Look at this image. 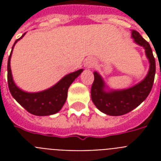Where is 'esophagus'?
<instances>
[{
    "mask_svg": "<svg viewBox=\"0 0 161 161\" xmlns=\"http://www.w3.org/2000/svg\"><path fill=\"white\" fill-rule=\"evenodd\" d=\"M94 64H95V62H94V60L92 59V58H88V59L86 60L85 63H84V66L88 68H93V66H94Z\"/></svg>",
    "mask_w": 161,
    "mask_h": 161,
    "instance_id": "esophagus-1",
    "label": "esophagus"
}]
</instances>
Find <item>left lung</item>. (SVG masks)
I'll use <instances>...</instances> for the list:
<instances>
[{
	"instance_id": "1",
	"label": "left lung",
	"mask_w": 161,
	"mask_h": 161,
	"mask_svg": "<svg viewBox=\"0 0 161 161\" xmlns=\"http://www.w3.org/2000/svg\"><path fill=\"white\" fill-rule=\"evenodd\" d=\"M131 37L145 49L150 63L147 75L140 83L125 89H109L102 76L94 72V81L91 88V98L98 110L110 116H120L132 111L145 100L151 91L155 75V60L152 49L138 31L132 30Z\"/></svg>"
}]
</instances>
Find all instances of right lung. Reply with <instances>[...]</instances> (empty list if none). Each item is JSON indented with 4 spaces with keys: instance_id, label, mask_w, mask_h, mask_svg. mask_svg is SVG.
<instances>
[{
    "instance_id": "add662e5",
    "label": "right lung",
    "mask_w": 161,
    "mask_h": 161,
    "mask_svg": "<svg viewBox=\"0 0 161 161\" xmlns=\"http://www.w3.org/2000/svg\"><path fill=\"white\" fill-rule=\"evenodd\" d=\"M24 33L14 43L11 53L7 63V81L9 90L16 102H18L22 107L30 114L36 116H48L55 114L59 112L64 105L68 97V88L73 82L80 75L83 69H79L73 73H68L64 76L53 87L43 91L30 93L22 90L17 87L12 78L11 69V58L12 51L16 43L25 36Z\"/></svg>"
}]
</instances>
